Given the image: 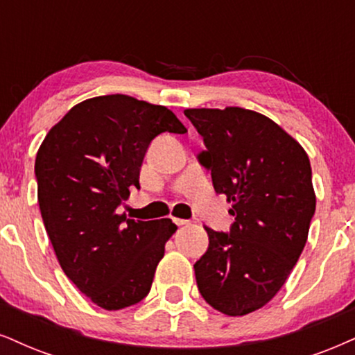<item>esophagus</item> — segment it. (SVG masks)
I'll return each mask as SVG.
<instances>
[{"label":"esophagus","mask_w":355,"mask_h":355,"mask_svg":"<svg viewBox=\"0 0 355 355\" xmlns=\"http://www.w3.org/2000/svg\"><path fill=\"white\" fill-rule=\"evenodd\" d=\"M174 224L182 227V225H187L189 224V220H186V218H174Z\"/></svg>","instance_id":"1"}]
</instances>
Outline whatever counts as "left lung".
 Returning <instances> with one entry per match:
<instances>
[{
  "instance_id": "1",
  "label": "left lung",
  "mask_w": 355,
  "mask_h": 355,
  "mask_svg": "<svg viewBox=\"0 0 355 355\" xmlns=\"http://www.w3.org/2000/svg\"><path fill=\"white\" fill-rule=\"evenodd\" d=\"M207 151L214 189L235 216L230 234L205 227L209 248L196 282L217 311L243 316L263 308L290 277L316 211L311 164L303 146L268 116L240 107L187 108Z\"/></svg>"
}]
</instances>
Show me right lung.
<instances>
[{
	"mask_svg": "<svg viewBox=\"0 0 355 355\" xmlns=\"http://www.w3.org/2000/svg\"><path fill=\"white\" fill-rule=\"evenodd\" d=\"M186 133L163 105L128 95L77 103L46 135L36 156L37 202L67 278L100 308L137 304L151 290L171 218L133 220L116 207L139 187V168L159 133Z\"/></svg>",
	"mask_w": 355,
	"mask_h": 355,
	"instance_id": "add662e5",
	"label": "right lung"
}]
</instances>
